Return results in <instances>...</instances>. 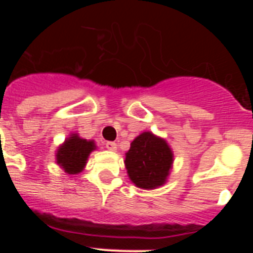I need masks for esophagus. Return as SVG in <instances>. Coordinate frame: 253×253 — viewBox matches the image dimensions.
<instances>
[{"instance_id":"1","label":"esophagus","mask_w":253,"mask_h":253,"mask_svg":"<svg viewBox=\"0 0 253 253\" xmlns=\"http://www.w3.org/2000/svg\"><path fill=\"white\" fill-rule=\"evenodd\" d=\"M106 148L109 149V151L115 152L116 149H118V144H116L115 142H107L106 143Z\"/></svg>"}]
</instances>
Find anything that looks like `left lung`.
I'll list each match as a JSON object with an SVG mask.
<instances>
[{"label": "left lung", "instance_id": "8db88e82", "mask_svg": "<svg viewBox=\"0 0 253 253\" xmlns=\"http://www.w3.org/2000/svg\"><path fill=\"white\" fill-rule=\"evenodd\" d=\"M124 163L128 177L135 186L154 190L169 180L173 166V152L165 138L149 130L143 131L130 143Z\"/></svg>", "mask_w": 253, "mask_h": 253}]
</instances>
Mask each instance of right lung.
Returning a JSON list of instances; mask_svg holds the SVG:
<instances>
[{
  "instance_id": "obj_1",
  "label": "right lung",
  "mask_w": 253,
  "mask_h": 253,
  "mask_svg": "<svg viewBox=\"0 0 253 253\" xmlns=\"http://www.w3.org/2000/svg\"><path fill=\"white\" fill-rule=\"evenodd\" d=\"M97 148L95 140L81 138L78 133L69 134L55 153V162L67 175H77L84 171L91 152Z\"/></svg>"
}]
</instances>
